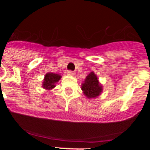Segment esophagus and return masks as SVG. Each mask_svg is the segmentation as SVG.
<instances>
[{"mask_svg": "<svg viewBox=\"0 0 150 150\" xmlns=\"http://www.w3.org/2000/svg\"><path fill=\"white\" fill-rule=\"evenodd\" d=\"M67 75H68V76H74V75H75V73L73 72V71H67Z\"/></svg>", "mask_w": 150, "mask_h": 150, "instance_id": "obj_1", "label": "esophagus"}]
</instances>
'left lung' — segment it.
I'll return each instance as SVG.
<instances>
[{"mask_svg": "<svg viewBox=\"0 0 150 150\" xmlns=\"http://www.w3.org/2000/svg\"><path fill=\"white\" fill-rule=\"evenodd\" d=\"M81 89L87 98H96L103 91V86L99 82L96 74L91 71L87 75L85 81L82 83Z\"/></svg>", "mask_w": 150, "mask_h": 150, "instance_id": "obj_1", "label": "left lung"}]
</instances>
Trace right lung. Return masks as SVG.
I'll return each mask as SVG.
<instances>
[{
	"label": "right lung",
	"mask_w": 150,
	"mask_h": 150,
	"mask_svg": "<svg viewBox=\"0 0 150 150\" xmlns=\"http://www.w3.org/2000/svg\"><path fill=\"white\" fill-rule=\"evenodd\" d=\"M62 76L60 74H53L52 72L46 73L42 83V87L46 90H51L55 87V85L60 80Z\"/></svg>",
	"instance_id": "right-lung-1"
}]
</instances>
